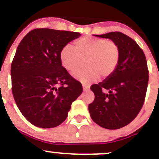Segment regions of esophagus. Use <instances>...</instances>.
<instances>
[{"label": "esophagus", "mask_w": 159, "mask_h": 159, "mask_svg": "<svg viewBox=\"0 0 159 159\" xmlns=\"http://www.w3.org/2000/svg\"><path fill=\"white\" fill-rule=\"evenodd\" d=\"M83 90L84 91H88L90 90V87L88 86H86V85H83Z\"/></svg>", "instance_id": "obj_1"}]
</instances>
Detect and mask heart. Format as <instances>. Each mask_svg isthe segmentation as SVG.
<instances>
[{"label":"heart","instance_id":"obj_1","mask_svg":"<svg viewBox=\"0 0 159 159\" xmlns=\"http://www.w3.org/2000/svg\"><path fill=\"white\" fill-rule=\"evenodd\" d=\"M75 50L65 45L60 52V60L63 68L73 72L84 60V69L75 71L72 75L84 84H90L101 76L106 78L114 72L120 61V49L112 41L100 38L84 36L76 40Z\"/></svg>","mask_w":159,"mask_h":159}]
</instances>
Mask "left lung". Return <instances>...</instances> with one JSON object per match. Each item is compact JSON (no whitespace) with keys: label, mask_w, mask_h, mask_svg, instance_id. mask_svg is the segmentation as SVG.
Instances as JSON below:
<instances>
[{"label":"left lung","mask_w":159,"mask_h":159,"mask_svg":"<svg viewBox=\"0 0 159 159\" xmlns=\"http://www.w3.org/2000/svg\"><path fill=\"white\" fill-rule=\"evenodd\" d=\"M112 40L120 49V61L110 77L91 86L95 99L88 109L101 127L117 129L130 123L143 106L149 81L145 54L132 38L120 32L93 35Z\"/></svg>","instance_id":"left-lung-1"}]
</instances>
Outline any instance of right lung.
I'll list each match as a JSON object with an SVG mask.
<instances>
[{"instance_id": "1", "label": "right lung", "mask_w": 159, "mask_h": 159, "mask_svg": "<svg viewBox=\"0 0 159 159\" xmlns=\"http://www.w3.org/2000/svg\"><path fill=\"white\" fill-rule=\"evenodd\" d=\"M79 33L34 29L19 43L11 66L12 91L23 116L36 126L61 125L83 92L81 84L62 66L61 49Z\"/></svg>"}]
</instances>
